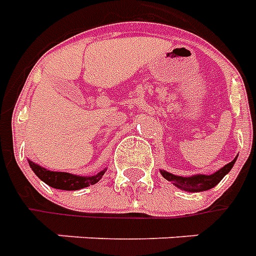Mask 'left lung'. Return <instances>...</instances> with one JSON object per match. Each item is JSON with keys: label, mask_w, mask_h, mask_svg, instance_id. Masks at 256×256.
<instances>
[{"label": "left lung", "mask_w": 256, "mask_h": 256, "mask_svg": "<svg viewBox=\"0 0 256 256\" xmlns=\"http://www.w3.org/2000/svg\"><path fill=\"white\" fill-rule=\"evenodd\" d=\"M236 159L232 160L230 163H228L226 166L220 168L218 172H215L211 176L198 174V176H192V177H181V176H174L172 172H167L164 170H160V172L167 181H172V185L177 186L178 189H181V190H185V192L189 193L204 192V190H208V189L214 188L215 185L220 184V180L225 177L228 172H230Z\"/></svg>", "instance_id": "1"}]
</instances>
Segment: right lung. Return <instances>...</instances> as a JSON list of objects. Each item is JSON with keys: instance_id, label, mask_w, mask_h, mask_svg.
<instances>
[{"instance_id": "right-lung-1", "label": "right lung", "mask_w": 256, "mask_h": 256, "mask_svg": "<svg viewBox=\"0 0 256 256\" xmlns=\"http://www.w3.org/2000/svg\"><path fill=\"white\" fill-rule=\"evenodd\" d=\"M28 164H30L31 170L36 172V177L40 180H42L44 182L48 184L52 188L63 189V190H78V189L94 185L96 182L100 181L106 170H106L97 172L96 176H92V177H82V176H74V174H70V172H50V170L44 168V167L31 160H28Z\"/></svg>"}]
</instances>
